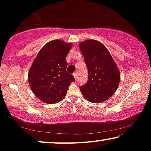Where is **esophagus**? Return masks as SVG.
I'll return each mask as SVG.
<instances>
[{"instance_id": "34e87169", "label": "esophagus", "mask_w": 151, "mask_h": 151, "mask_svg": "<svg viewBox=\"0 0 151 151\" xmlns=\"http://www.w3.org/2000/svg\"><path fill=\"white\" fill-rule=\"evenodd\" d=\"M73 75L74 76V78H75L76 79V78H77V77H78V73H73Z\"/></svg>"}]
</instances>
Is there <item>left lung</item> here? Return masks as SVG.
Returning <instances> with one entry per match:
<instances>
[{"label":"left lung","instance_id":"8db88e82","mask_svg":"<svg viewBox=\"0 0 151 151\" xmlns=\"http://www.w3.org/2000/svg\"><path fill=\"white\" fill-rule=\"evenodd\" d=\"M88 69V81L80 86L86 100L93 103L107 100L118 87L120 74L106 47L99 41L87 40L79 44Z\"/></svg>","mask_w":151,"mask_h":151}]
</instances>
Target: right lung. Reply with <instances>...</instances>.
<instances>
[{
    "label": "right lung",
    "instance_id": "obj_1",
    "mask_svg": "<svg viewBox=\"0 0 151 151\" xmlns=\"http://www.w3.org/2000/svg\"><path fill=\"white\" fill-rule=\"evenodd\" d=\"M72 45L60 40L47 42L33 62L28 74L29 84L39 100L54 104L63 100L75 78L67 71L66 57Z\"/></svg>",
    "mask_w": 151,
    "mask_h": 151
}]
</instances>
